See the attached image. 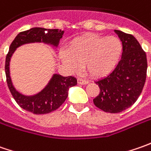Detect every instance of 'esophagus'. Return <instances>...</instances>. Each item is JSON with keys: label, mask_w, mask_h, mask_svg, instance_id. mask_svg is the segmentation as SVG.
<instances>
[{"label": "esophagus", "mask_w": 151, "mask_h": 151, "mask_svg": "<svg viewBox=\"0 0 151 151\" xmlns=\"http://www.w3.org/2000/svg\"><path fill=\"white\" fill-rule=\"evenodd\" d=\"M77 82H78V84L80 85H86L89 83V81H86V80H83V79H81V78L77 79Z\"/></svg>", "instance_id": "1"}]
</instances>
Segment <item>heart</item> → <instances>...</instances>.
<instances>
[{
    "label": "heart",
    "mask_w": 151,
    "mask_h": 151,
    "mask_svg": "<svg viewBox=\"0 0 151 151\" xmlns=\"http://www.w3.org/2000/svg\"><path fill=\"white\" fill-rule=\"evenodd\" d=\"M124 46L118 37L86 34L74 38L68 50L60 51V58L70 71L77 72L83 65L91 76L101 78L117 67Z\"/></svg>",
    "instance_id": "1"
}]
</instances>
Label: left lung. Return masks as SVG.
Returning a JSON list of instances; mask_svg holds the SVG:
<instances>
[{
    "label": "left lung",
    "mask_w": 151,
    "mask_h": 151,
    "mask_svg": "<svg viewBox=\"0 0 151 151\" xmlns=\"http://www.w3.org/2000/svg\"><path fill=\"white\" fill-rule=\"evenodd\" d=\"M114 32L123 43L122 58L113 72L96 81L100 93L93 99L96 107L110 113H121L137 101L147 71L146 54L136 38L119 30Z\"/></svg>",
    "instance_id": "8db88e82"
}]
</instances>
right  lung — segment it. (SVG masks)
I'll list each match as a JSON object with an SVG mask.
<instances>
[{
    "mask_svg": "<svg viewBox=\"0 0 151 151\" xmlns=\"http://www.w3.org/2000/svg\"><path fill=\"white\" fill-rule=\"evenodd\" d=\"M64 33L65 31H61L60 29L32 27L19 32L10 45L5 65L6 81L12 95L22 109L34 114L51 113L60 107L66 100L70 88L77 84V80L73 76H62L55 73L40 91L33 95H25L15 87L11 77L10 62L17 48L24 44L42 43L56 50Z\"/></svg>",
    "mask_w": 151,
    "mask_h": 151,
    "instance_id": "obj_1",
    "label": "right lung"
}]
</instances>
